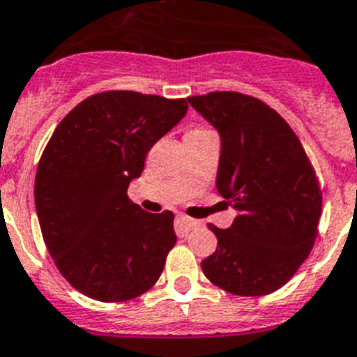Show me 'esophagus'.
Listing matches in <instances>:
<instances>
[{
    "label": "esophagus",
    "mask_w": 357,
    "mask_h": 357,
    "mask_svg": "<svg viewBox=\"0 0 357 357\" xmlns=\"http://www.w3.org/2000/svg\"><path fill=\"white\" fill-rule=\"evenodd\" d=\"M178 225L181 226L183 231H188L192 230V228H197V226H199V221H196V219H192V217H187V215H179Z\"/></svg>",
    "instance_id": "esophagus-1"
}]
</instances>
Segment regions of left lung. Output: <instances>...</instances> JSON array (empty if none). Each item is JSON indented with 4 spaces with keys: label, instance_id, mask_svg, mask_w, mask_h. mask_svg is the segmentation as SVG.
Here are the masks:
<instances>
[{
    "label": "left lung",
    "instance_id": "1",
    "mask_svg": "<svg viewBox=\"0 0 357 357\" xmlns=\"http://www.w3.org/2000/svg\"><path fill=\"white\" fill-rule=\"evenodd\" d=\"M221 135L217 192L238 215L208 225L215 252L201 262L212 284L237 296H264L293 278L312 250L321 188L298 136L268 104L237 91L188 97Z\"/></svg>",
    "mask_w": 357,
    "mask_h": 357
}]
</instances>
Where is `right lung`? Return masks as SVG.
<instances>
[{
	"label": "right lung",
	"instance_id": "obj_1",
	"mask_svg": "<svg viewBox=\"0 0 357 357\" xmlns=\"http://www.w3.org/2000/svg\"><path fill=\"white\" fill-rule=\"evenodd\" d=\"M185 98L104 91L55 127L37 165L36 210L55 266L98 302H126L160 278L176 244L174 213L127 197L145 156L187 114Z\"/></svg>",
	"mask_w": 357,
	"mask_h": 357
}]
</instances>
